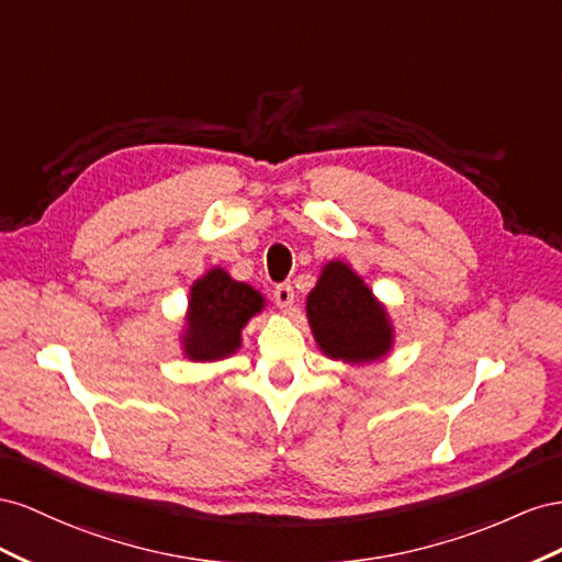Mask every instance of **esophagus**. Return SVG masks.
<instances>
[{"label":"esophagus","instance_id":"34e87169","mask_svg":"<svg viewBox=\"0 0 562 562\" xmlns=\"http://www.w3.org/2000/svg\"><path fill=\"white\" fill-rule=\"evenodd\" d=\"M272 301H276L282 311H290L292 303H294L292 284H278L276 290H272Z\"/></svg>","mask_w":562,"mask_h":562}]
</instances>
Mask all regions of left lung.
Instances as JSON below:
<instances>
[{"label":"left lung","instance_id":"left-lung-1","mask_svg":"<svg viewBox=\"0 0 562 562\" xmlns=\"http://www.w3.org/2000/svg\"><path fill=\"white\" fill-rule=\"evenodd\" d=\"M315 344L331 360L370 364L389 356L395 329L389 311L344 261L325 263L306 299Z\"/></svg>","mask_w":562,"mask_h":562}]
</instances>
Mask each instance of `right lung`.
<instances>
[{
    "label": "right lung",
    "instance_id": "add662e5",
    "mask_svg": "<svg viewBox=\"0 0 562 562\" xmlns=\"http://www.w3.org/2000/svg\"><path fill=\"white\" fill-rule=\"evenodd\" d=\"M266 306L259 290L237 282L228 270L214 266L190 286L186 327L181 331L183 356L192 362L226 360L243 346V329Z\"/></svg>",
    "mask_w": 562,
    "mask_h": 562
}]
</instances>
